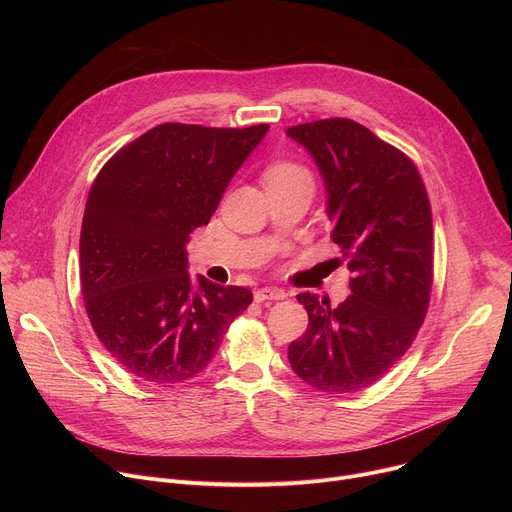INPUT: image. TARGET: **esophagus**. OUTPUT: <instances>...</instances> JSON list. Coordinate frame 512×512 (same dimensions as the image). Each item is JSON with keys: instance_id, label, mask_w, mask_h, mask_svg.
<instances>
[{"instance_id": "obj_1", "label": "esophagus", "mask_w": 512, "mask_h": 512, "mask_svg": "<svg viewBox=\"0 0 512 512\" xmlns=\"http://www.w3.org/2000/svg\"><path fill=\"white\" fill-rule=\"evenodd\" d=\"M285 291L277 287H261L255 291V302H269V300H283Z\"/></svg>"}]
</instances>
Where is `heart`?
I'll return each mask as SVG.
<instances>
[{
	"label": "heart",
	"instance_id": "heart-1",
	"mask_svg": "<svg viewBox=\"0 0 512 512\" xmlns=\"http://www.w3.org/2000/svg\"><path fill=\"white\" fill-rule=\"evenodd\" d=\"M287 180H310L308 170H304L298 164H291V162H277L273 166L267 168L265 172V182H287Z\"/></svg>",
	"mask_w": 512,
	"mask_h": 512
}]
</instances>
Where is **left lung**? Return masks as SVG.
I'll return each mask as SVG.
<instances>
[{
    "label": "left lung",
    "instance_id": "obj_1",
    "mask_svg": "<svg viewBox=\"0 0 512 512\" xmlns=\"http://www.w3.org/2000/svg\"><path fill=\"white\" fill-rule=\"evenodd\" d=\"M312 154L348 259L350 296L300 294L310 324L289 344L294 373L324 393H354L385 377L415 340L433 281L431 206L415 164L364 125L334 117L285 131Z\"/></svg>",
    "mask_w": 512,
    "mask_h": 512
}]
</instances>
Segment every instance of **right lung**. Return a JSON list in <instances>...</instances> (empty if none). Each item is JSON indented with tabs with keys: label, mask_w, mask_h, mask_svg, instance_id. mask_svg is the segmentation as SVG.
I'll return each instance as SVG.
<instances>
[{
	"label": "right lung",
	"mask_w": 512,
	"mask_h": 512,
	"mask_svg": "<svg viewBox=\"0 0 512 512\" xmlns=\"http://www.w3.org/2000/svg\"><path fill=\"white\" fill-rule=\"evenodd\" d=\"M267 129L164 123L97 174L81 229V287L97 338L127 373L156 385L196 377L253 302L247 287L202 275L194 285L186 243Z\"/></svg>",
	"instance_id": "1"
}]
</instances>
